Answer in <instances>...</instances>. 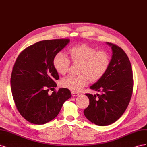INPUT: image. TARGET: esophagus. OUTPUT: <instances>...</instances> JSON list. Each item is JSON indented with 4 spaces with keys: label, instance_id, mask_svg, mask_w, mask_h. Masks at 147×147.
Wrapping results in <instances>:
<instances>
[{
    "label": "esophagus",
    "instance_id": "esophagus-1",
    "mask_svg": "<svg viewBox=\"0 0 147 147\" xmlns=\"http://www.w3.org/2000/svg\"><path fill=\"white\" fill-rule=\"evenodd\" d=\"M71 94H72V96L73 97L77 96H78V95L80 94L79 93H78V92H74V91H72V92H71Z\"/></svg>",
    "mask_w": 147,
    "mask_h": 147
}]
</instances>
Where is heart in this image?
<instances>
[{
  "instance_id": "1",
  "label": "heart",
  "mask_w": 147,
  "mask_h": 147,
  "mask_svg": "<svg viewBox=\"0 0 147 147\" xmlns=\"http://www.w3.org/2000/svg\"><path fill=\"white\" fill-rule=\"evenodd\" d=\"M69 55L73 63L80 64L77 76L69 75L62 79L61 85L72 91H78L86 86L88 80L97 82L102 78L110 63V56L107 53L97 51L96 49L86 44H80L69 49ZM53 67L60 75L67 72L70 61L65 55L58 53L53 60Z\"/></svg>"
}]
</instances>
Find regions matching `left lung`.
Masks as SVG:
<instances>
[{
	"label": "left lung",
	"mask_w": 147,
	"mask_h": 147,
	"mask_svg": "<svg viewBox=\"0 0 147 147\" xmlns=\"http://www.w3.org/2000/svg\"><path fill=\"white\" fill-rule=\"evenodd\" d=\"M112 47V57L105 75L90 86L101 92L93 96L86 94L90 105L84 109V116L96 125L105 126L115 122L122 116L129 104L133 90L132 67L121 48L107 42Z\"/></svg>",
	"instance_id": "1"
}]
</instances>
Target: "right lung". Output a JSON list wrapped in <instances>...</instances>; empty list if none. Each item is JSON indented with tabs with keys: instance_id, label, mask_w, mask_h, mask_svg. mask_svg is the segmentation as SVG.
Returning a JSON list of instances; mask_svg holds the SVG:
<instances>
[{
	"instance_id": "add662e5",
	"label": "right lung",
	"mask_w": 147,
	"mask_h": 147,
	"mask_svg": "<svg viewBox=\"0 0 147 147\" xmlns=\"http://www.w3.org/2000/svg\"><path fill=\"white\" fill-rule=\"evenodd\" d=\"M69 39L43 40L26 48L18 56L11 75V90L15 105L28 121L43 124L55 118L64 102L70 98L69 90L57 86L59 75L53 64L55 56Z\"/></svg>"
}]
</instances>
